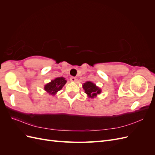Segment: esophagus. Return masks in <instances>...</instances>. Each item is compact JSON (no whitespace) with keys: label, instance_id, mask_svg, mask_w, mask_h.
Masks as SVG:
<instances>
[{"label":"esophagus","instance_id":"esophagus-1","mask_svg":"<svg viewBox=\"0 0 155 155\" xmlns=\"http://www.w3.org/2000/svg\"><path fill=\"white\" fill-rule=\"evenodd\" d=\"M70 81H72V82H76L77 81L76 78V77H73V76H72L71 78H70Z\"/></svg>","mask_w":155,"mask_h":155}]
</instances>
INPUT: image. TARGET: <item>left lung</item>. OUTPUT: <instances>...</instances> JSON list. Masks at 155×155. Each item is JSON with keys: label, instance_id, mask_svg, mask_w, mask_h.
<instances>
[{"label": "left lung", "instance_id": "obj_1", "mask_svg": "<svg viewBox=\"0 0 155 155\" xmlns=\"http://www.w3.org/2000/svg\"><path fill=\"white\" fill-rule=\"evenodd\" d=\"M83 88L85 91V93L88 97L94 98L101 92V88L96 86V84L92 81H88L83 84Z\"/></svg>", "mask_w": 155, "mask_h": 155}]
</instances>
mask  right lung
<instances>
[{
	"label": "right lung",
	"mask_w": 155,
	"mask_h": 155,
	"mask_svg": "<svg viewBox=\"0 0 155 155\" xmlns=\"http://www.w3.org/2000/svg\"><path fill=\"white\" fill-rule=\"evenodd\" d=\"M67 83V80L63 77L56 78L51 80L48 83H46L44 87V90L48 93L50 95L54 96L57 92L62 89L65 84Z\"/></svg>",
	"instance_id": "1"
}]
</instances>
